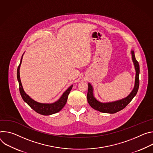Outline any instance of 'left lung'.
I'll list each match as a JSON object with an SVG mask.
<instances>
[{
  "mask_svg": "<svg viewBox=\"0 0 153 153\" xmlns=\"http://www.w3.org/2000/svg\"><path fill=\"white\" fill-rule=\"evenodd\" d=\"M131 54L132 61L135 69V84L134 88L132 92L128 96L122 100L109 103H101L96 100V98L94 97L93 93V87L90 83H88V91L87 94L88 101L90 106L93 109L97 110L101 112L114 114L124 109L131 102L133 98L136 95L139 87L140 67L138 61L135 59L133 50H131Z\"/></svg>",
  "mask_w": 153,
  "mask_h": 153,
  "instance_id": "left-lung-1",
  "label": "left lung"
}]
</instances>
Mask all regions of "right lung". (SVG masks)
I'll return each instance as SVG.
<instances>
[{
	"label": "right lung",
	"mask_w": 153,
	"mask_h": 153,
	"mask_svg": "<svg viewBox=\"0 0 153 153\" xmlns=\"http://www.w3.org/2000/svg\"><path fill=\"white\" fill-rule=\"evenodd\" d=\"M24 55V54H23ZM22 56L21 62L18 67V70H17V78H18V82H19V91L21 95L25 101L27 103L31 108H32L34 111H36L37 113L43 115H52L55 113L58 112L60 111L63 107L65 106L67 101L68 95H69L71 91L72 90V88L73 87V85L71 86L69 88H68L62 94V95L61 97V98L56 101V102L53 103H40L37 102V101L33 100L31 98H30L24 91L22 83L20 79V73H19V69H20V66L22 62Z\"/></svg>",
	"instance_id": "add662e5"
}]
</instances>
